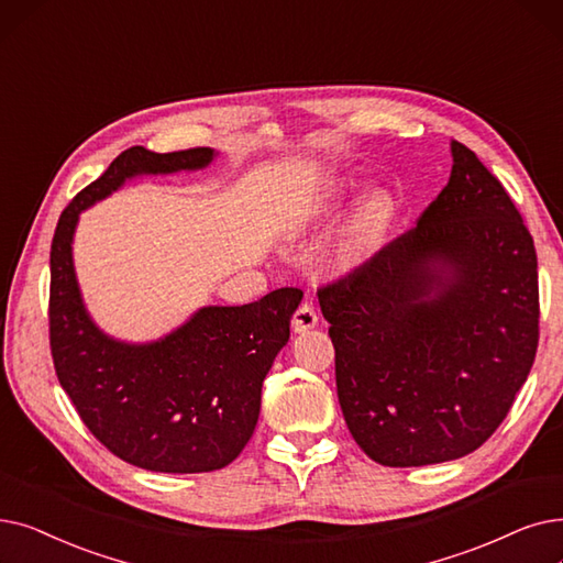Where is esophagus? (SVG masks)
Masks as SVG:
<instances>
[{"label": "esophagus", "instance_id": "esophagus-1", "mask_svg": "<svg viewBox=\"0 0 563 563\" xmlns=\"http://www.w3.org/2000/svg\"><path fill=\"white\" fill-rule=\"evenodd\" d=\"M317 320H320V314H317L314 306L312 303H301L297 310H295V317H291V329H295L297 333L301 331H308L317 324Z\"/></svg>", "mask_w": 563, "mask_h": 563}]
</instances>
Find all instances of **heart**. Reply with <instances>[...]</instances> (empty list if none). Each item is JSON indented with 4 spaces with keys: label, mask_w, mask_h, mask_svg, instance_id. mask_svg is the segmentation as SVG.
<instances>
[{
    "label": "heart",
    "mask_w": 563,
    "mask_h": 563,
    "mask_svg": "<svg viewBox=\"0 0 563 563\" xmlns=\"http://www.w3.org/2000/svg\"><path fill=\"white\" fill-rule=\"evenodd\" d=\"M382 223V207L379 205H371L368 209H365L363 213V221H361V232L368 234V232H375Z\"/></svg>",
    "instance_id": "1"
}]
</instances>
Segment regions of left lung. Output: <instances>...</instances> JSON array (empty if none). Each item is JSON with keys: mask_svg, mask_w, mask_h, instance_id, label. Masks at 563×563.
<instances>
[{"mask_svg": "<svg viewBox=\"0 0 563 563\" xmlns=\"http://www.w3.org/2000/svg\"><path fill=\"white\" fill-rule=\"evenodd\" d=\"M419 223L317 289L354 442L384 467L493 437L539 350V262L501 181L462 142Z\"/></svg>", "mask_w": 563, "mask_h": 563, "instance_id": "obj_1", "label": "left lung"}]
</instances>
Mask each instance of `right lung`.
I'll return each instance as SVG.
<instances>
[{
    "instance_id": "obj_1",
    "label": "right lung",
    "mask_w": 563,
    "mask_h": 563,
    "mask_svg": "<svg viewBox=\"0 0 563 563\" xmlns=\"http://www.w3.org/2000/svg\"><path fill=\"white\" fill-rule=\"evenodd\" d=\"M209 146L156 154L121 152L62 211L51 246V352L55 373L99 442L140 470L200 474L223 470L255 432L262 382L289 338L303 291L280 287L246 306H209L152 345L101 333L82 306L70 241L82 209L129 177L209 165Z\"/></svg>"
}]
</instances>
